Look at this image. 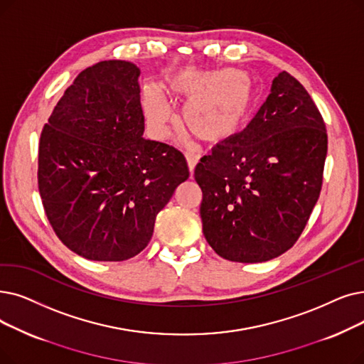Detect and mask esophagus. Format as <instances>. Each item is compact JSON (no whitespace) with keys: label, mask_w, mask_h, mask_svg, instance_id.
<instances>
[{"label":"esophagus","mask_w":364,"mask_h":364,"mask_svg":"<svg viewBox=\"0 0 364 364\" xmlns=\"http://www.w3.org/2000/svg\"><path fill=\"white\" fill-rule=\"evenodd\" d=\"M186 161H187V165H188V171H191V176H193L195 166L199 162V157L196 154H193V153H186Z\"/></svg>","instance_id":"1"}]
</instances>
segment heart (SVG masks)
<instances>
[{"label": "heart", "mask_w": 364, "mask_h": 364, "mask_svg": "<svg viewBox=\"0 0 364 364\" xmlns=\"http://www.w3.org/2000/svg\"><path fill=\"white\" fill-rule=\"evenodd\" d=\"M159 90L172 101L191 97L181 109V123L187 132L207 143L232 138L257 100L255 82L235 70H183L165 78ZM141 102L151 132L157 138H165L171 114L161 95L147 87Z\"/></svg>", "instance_id": "obj_1"}]
</instances>
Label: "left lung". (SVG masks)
<instances>
[{
  "mask_svg": "<svg viewBox=\"0 0 364 364\" xmlns=\"http://www.w3.org/2000/svg\"><path fill=\"white\" fill-rule=\"evenodd\" d=\"M326 154L317 105L293 75L279 73L247 128L195 168L211 248L241 263L267 262L291 248L318 200Z\"/></svg>",
  "mask_w": 364,
  "mask_h": 364,
  "instance_id": "left-lung-1",
  "label": "left lung"
}]
</instances>
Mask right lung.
<instances>
[{
    "label": "right lung",
    "instance_id": "right-lung-1",
    "mask_svg": "<svg viewBox=\"0 0 364 364\" xmlns=\"http://www.w3.org/2000/svg\"><path fill=\"white\" fill-rule=\"evenodd\" d=\"M139 68L102 60L75 77L44 124L38 191L58 238L97 262L128 260L188 178L184 154L143 138Z\"/></svg>",
    "mask_w": 364,
    "mask_h": 364
}]
</instances>
